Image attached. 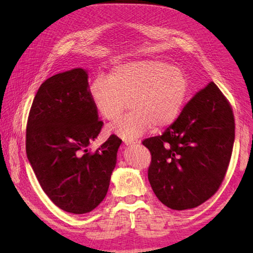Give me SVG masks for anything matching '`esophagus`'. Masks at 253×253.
I'll use <instances>...</instances> for the list:
<instances>
[{"label": "esophagus", "mask_w": 253, "mask_h": 253, "mask_svg": "<svg viewBox=\"0 0 253 253\" xmlns=\"http://www.w3.org/2000/svg\"><path fill=\"white\" fill-rule=\"evenodd\" d=\"M137 143V141L135 140H124V146H132V144Z\"/></svg>", "instance_id": "obj_1"}]
</instances>
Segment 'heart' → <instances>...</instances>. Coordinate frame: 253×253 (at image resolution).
<instances>
[{"mask_svg": "<svg viewBox=\"0 0 253 253\" xmlns=\"http://www.w3.org/2000/svg\"><path fill=\"white\" fill-rule=\"evenodd\" d=\"M90 98L96 113L105 121L123 117L109 131L132 140L152 126L164 128L179 116L188 93V79L179 67L160 60H139L121 64L109 77H98L90 84Z\"/></svg>", "mask_w": 253, "mask_h": 253, "instance_id": "b5f03b06", "label": "heart"}]
</instances>
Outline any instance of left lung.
I'll use <instances>...</instances> for the list:
<instances>
[{
    "instance_id": "obj_1",
    "label": "left lung",
    "mask_w": 253,
    "mask_h": 253,
    "mask_svg": "<svg viewBox=\"0 0 253 253\" xmlns=\"http://www.w3.org/2000/svg\"><path fill=\"white\" fill-rule=\"evenodd\" d=\"M235 140L232 107L214 83L199 91L162 133L142 143L151 152L148 178L171 210L200 206L221 186Z\"/></svg>"
}]
</instances>
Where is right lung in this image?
<instances>
[{"instance_id": "1", "label": "right lung", "mask_w": 253, "mask_h": 253, "mask_svg": "<svg viewBox=\"0 0 253 253\" xmlns=\"http://www.w3.org/2000/svg\"><path fill=\"white\" fill-rule=\"evenodd\" d=\"M102 125L85 69L56 74L40 85L27 123V158L46 196L64 211L91 212L109 190L122 140L112 135L88 152Z\"/></svg>"}]
</instances>
